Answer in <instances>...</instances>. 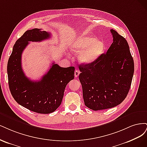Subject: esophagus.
I'll return each instance as SVG.
<instances>
[{
  "instance_id": "34e87169",
  "label": "esophagus",
  "mask_w": 147,
  "mask_h": 147,
  "mask_svg": "<svg viewBox=\"0 0 147 147\" xmlns=\"http://www.w3.org/2000/svg\"><path fill=\"white\" fill-rule=\"evenodd\" d=\"M79 74H80V71H79V70H78V69L75 70V71H74V76L76 78H78L79 76Z\"/></svg>"
}]
</instances>
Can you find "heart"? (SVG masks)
<instances>
[{
	"mask_svg": "<svg viewBox=\"0 0 147 147\" xmlns=\"http://www.w3.org/2000/svg\"><path fill=\"white\" fill-rule=\"evenodd\" d=\"M71 51L79 53L78 59L85 64L91 63L100 57L104 53L105 45L101 41L91 35L80 34L70 42Z\"/></svg>",
	"mask_w": 147,
	"mask_h": 147,
	"instance_id": "b5f03b06",
	"label": "heart"
}]
</instances>
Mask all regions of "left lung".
Wrapping results in <instances>:
<instances>
[{"label": "left lung", "mask_w": 147, "mask_h": 147, "mask_svg": "<svg viewBox=\"0 0 147 147\" xmlns=\"http://www.w3.org/2000/svg\"><path fill=\"white\" fill-rule=\"evenodd\" d=\"M113 42L106 54L93 62L79 66L85 105L93 111L120 105L131 87L134 60L124 37L111 29Z\"/></svg>", "instance_id": "obj_1"}]
</instances>
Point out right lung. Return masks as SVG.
Listing matches in <instances>:
<instances>
[{
	"mask_svg": "<svg viewBox=\"0 0 147 147\" xmlns=\"http://www.w3.org/2000/svg\"><path fill=\"white\" fill-rule=\"evenodd\" d=\"M50 37L49 33L40 29L27 30L13 46L7 64L9 88L15 100L27 109L45 114L54 112L61 105L66 86L74 78V67L61 68L53 63L40 80L32 81L24 73L21 56L29 41Z\"/></svg>",
	"mask_w": 147,
	"mask_h": 147,
	"instance_id": "add662e5",
	"label": "right lung"
}]
</instances>
